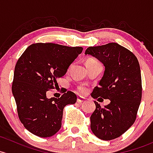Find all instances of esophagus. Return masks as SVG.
Listing matches in <instances>:
<instances>
[{"mask_svg": "<svg viewBox=\"0 0 153 153\" xmlns=\"http://www.w3.org/2000/svg\"><path fill=\"white\" fill-rule=\"evenodd\" d=\"M84 100H85L84 98L81 97H78L77 98V102H78V103H81V102H83Z\"/></svg>", "mask_w": 153, "mask_h": 153, "instance_id": "1", "label": "esophagus"}]
</instances>
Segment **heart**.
<instances>
[{"label": "heart", "mask_w": 153, "mask_h": 153, "mask_svg": "<svg viewBox=\"0 0 153 153\" xmlns=\"http://www.w3.org/2000/svg\"><path fill=\"white\" fill-rule=\"evenodd\" d=\"M97 62V61L95 60L94 59L89 58V59H88L87 60H86V63H91V62ZM77 90H78V92L81 93V94H84V93H86V91H87V88H86L85 86H83V85H80V86H78V87H77Z\"/></svg>", "instance_id": "obj_1"}]
</instances>
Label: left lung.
<instances>
[{
	"label": "left lung",
	"mask_w": 153,
	"mask_h": 153,
	"mask_svg": "<svg viewBox=\"0 0 153 153\" xmlns=\"http://www.w3.org/2000/svg\"><path fill=\"white\" fill-rule=\"evenodd\" d=\"M85 54L94 56L105 66L103 76L91 97L111 100L104 108L94 101L96 108L90 117L91 130L102 140L117 139L136 119L142 93L139 61L131 51L115 42L89 47Z\"/></svg>",
	"instance_id": "1"
}]
</instances>
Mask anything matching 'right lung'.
I'll return each instance as SVG.
<instances>
[{
	"label": "right lung",
	"mask_w": 153,
	"mask_h": 153,
	"mask_svg": "<svg viewBox=\"0 0 153 153\" xmlns=\"http://www.w3.org/2000/svg\"><path fill=\"white\" fill-rule=\"evenodd\" d=\"M82 51V47L36 43L28 46L19 58L12 94L19 119L31 133L46 138L60 130L64 108L75 103L77 96L68 91L61 97L48 99L46 92L59 86L57 79L65 75Z\"/></svg>",
	"instance_id": "right-lung-1"
}]
</instances>
